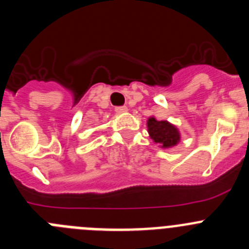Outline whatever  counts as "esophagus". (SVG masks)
<instances>
[{"label":"esophagus","mask_w":249,"mask_h":249,"mask_svg":"<svg viewBox=\"0 0 249 249\" xmlns=\"http://www.w3.org/2000/svg\"><path fill=\"white\" fill-rule=\"evenodd\" d=\"M127 111H128V108H127L126 106H122V107H116V112H117V113H126Z\"/></svg>","instance_id":"esophagus-1"}]
</instances>
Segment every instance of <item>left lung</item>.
I'll return each mask as SVG.
<instances>
[{
    "label": "left lung",
    "mask_w": 249,
    "mask_h": 249,
    "mask_svg": "<svg viewBox=\"0 0 249 249\" xmlns=\"http://www.w3.org/2000/svg\"><path fill=\"white\" fill-rule=\"evenodd\" d=\"M147 128L151 140L156 144H160L158 147L160 148H172L181 141L179 129L168 121H158L155 116H151L147 120Z\"/></svg>",
    "instance_id": "left-lung-1"
}]
</instances>
